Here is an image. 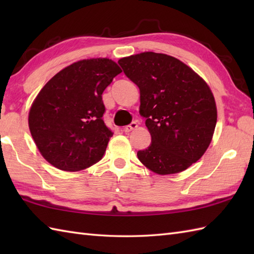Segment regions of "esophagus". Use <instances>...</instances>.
Segmentation results:
<instances>
[{
  "label": "esophagus",
  "instance_id": "obj_1",
  "mask_svg": "<svg viewBox=\"0 0 254 254\" xmlns=\"http://www.w3.org/2000/svg\"><path fill=\"white\" fill-rule=\"evenodd\" d=\"M136 127H137V122L133 121L132 123H130V124H128V126H127L126 127H124L123 131L126 132V133H128V132H131V131H133V130H135Z\"/></svg>",
  "mask_w": 254,
  "mask_h": 254
}]
</instances>
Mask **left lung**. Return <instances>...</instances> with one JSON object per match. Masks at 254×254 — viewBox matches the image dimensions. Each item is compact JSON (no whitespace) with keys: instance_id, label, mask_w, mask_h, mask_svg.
<instances>
[{"instance_id":"1","label":"left lung","mask_w":254,"mask_h":254,"mask_svg":"<svg viewBox=\"0 0 254 254\" xmlns=\"http://www.w3.org/2000/svg\"><path fill=\"white\" fill-rule=\"evenodd\" d=\"M139 88V115L152 143L138 150L139 161L158 175L188 169L206 152L217 121L212 90L178 59L143 52L118 61Z\"/></svg>"}]
</instances>
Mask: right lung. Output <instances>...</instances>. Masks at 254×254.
<instances>
[{"label":"right lung","mask_w":254,"mask_h":254,"mask_svg":"<svg viewBox=\"0 0 254 254\" xmlns=\"http://www.w3.org/2000/svg\"><path fill=\"white\" fill-rule=\"evenodd\" d=\"M122 71L110 59H87L63 68L37 95L30 108L31 136L56 168L79 171L104 156L113 133L102 116V93Z\"/></svg>","instance_id":"obj_1"}]
</instances>
